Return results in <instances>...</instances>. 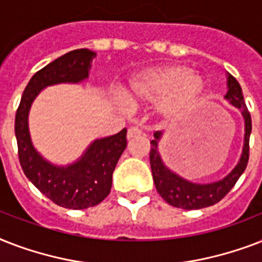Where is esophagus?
<instances>
[{
	"label": "esophagus",
	"instance_id": "1",
	"mask_svg": "<svg viewBox=\"0 0 262 262\" xmlns=\"http://www.w3.org/2000/svg\"><path fill=\"white\" fill-rule=\"evenodd\" d=\"M144 133L137 127H130L127 130V140H133V139H139V137H143Z\"/></svg>",
	"mask_w": 262,
	"mask_h": 262
}]
</instances>
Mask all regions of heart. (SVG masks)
Instances as JSON below:
<instances>
[{
	"instance_id": "obj_1",
	"label": "heart",
	"mask_w": 262,
	"mask_h": 262,
	"mask_svg": "<svg viewBox=\"0 0 262 262\" xmlns=\"http://www.w3.org/2000/svg\"><path fill=\"white\" fill-rule=\"evenodd\" d=\"M125 96L132 103H158L159 118L177 123L199 110L207 96V83L185 63H163L132 76Z\"/></svg>"
}]
</instances>
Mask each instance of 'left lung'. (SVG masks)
I'll return each instance as SVG.
<instances>
[{"label":"left lung","mask_w":262,"mask_h":262,"mask_svg":"<svg viewBox=\"0 0 262 262\" xmlns=\"http://www.w3.org/2000/svg\"><path fill=\"white\" fill-rule=\"evenodd\" d=\"M224 99L230 104L236 107L241 111L245 121V136L242 154L238 163L224 178L209 183H197L182 178L181 175L174 172L164 164L159 152V141L163 137V132H155L151 141V152H149V162H151L152 177L155 182L156 190L163 197L166 203L172 207L182 208V209H201V208L211 207L219 203L228 191L231 190L239 177L244 174L249 160V139L252 133V118L248 107L245 104L242 88L235 77L230 73L227 75V94Z\"/></svg>","instance_id":"obj_1"}]
</instances>
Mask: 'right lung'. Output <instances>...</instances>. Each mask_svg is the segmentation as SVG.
Returning <instances> with one entry per match:
<instances>
[{
    "instance_id": "add662e5",
    "label": "right lung",
    "mask_w": 262,
    "mask_h": 262,
    "mask_svg": "<svg viewBox=\"0 0 262 262\" xmlns=\"http://www.w3.org/2000/svg\"><path fill=\"white\" fill-rule=\"evenodd\" d=\"M95 57V51L79 49L61 55L36 72L23 92L14 119L18 160L26 177L47 199L69 209L95 207L108 195L114 168L126 148V129L94 140L76 162L57 166L35 149L28 127V114L35 98L46 87L87 80Z\"/></svg>"
}]
</instances>
